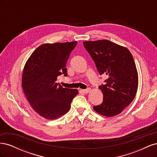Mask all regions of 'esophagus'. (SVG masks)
Returning <instances> with one entry per match:
<instances>
[{
  "label": "esophagus",
  "instance_id": "34e87169",
  "mask_svg": "<svg viewBox=\"0 0 157 157\" xmlns=\"http://www.w3.org/2000/svg\"><path fill=\"white\" fill-rule=\"evenodd\" d=\"M90 90H91V89H90V88H88L86 89H84V90H82V92L85 94H88V92H90Z\"/></svg>",
  "mask_w": 157,
  "mask_h": 157
}]
</instances>
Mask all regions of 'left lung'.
I'll return each mask as SVG.
<instances>
[{
	"instance_id": "obj_1",
	"label": "left lung",
	"mask_w": 157,
	"mask_h": 157,
	"mask_svg": "<svg viewBox=\"0 0 157 157\" xmlns=\"http://www.w3.org/2000/svg\"><path fill=\"white\" fill-rule=\"evenodd\" d=\"M83 44L99 73L108 77L99 86L103 94V102L94 106V109L105 117L118 115L134 100L138 86L132 54L125 47L107 40L85 41Z\"/></svg>"
}]
</instances>
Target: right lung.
<instances>
[{
    "label": "right lung",
    "mask_w": 157,
    "mask_h": 157,
    "mask_svg": "<svg viewBox=\"0 0 157 157\" xmlns=\"http://www.w3.org/2000/svg\"><path fill=\"white\" fill-rule=\"evenodd\" d=\"M77 42L45 44L31 54L25 63L22 87L34 110L48 119H56L67 113L78 92L63 88L57 77L67 76L66 63Z\"/></svg>",
    "instance_id": "add662e5"
}]
</instances>
